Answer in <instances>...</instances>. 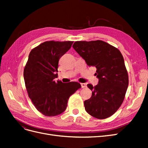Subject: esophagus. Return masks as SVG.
I'll return each mask as SVG.
<instances>
[{"label": "esophagus", "mask_w": 148, "mask_h": 148, "mask_svg": "<svg viewBox=\"0 0 148 148\" xmlns=\"http://www.w3.org/2000/svg\"><path fill=\"white\" fill-rule=\"evenodd\" d=\"M81 86H82V88H86V83H81Z\"/></svg>", "instance_id": "34e87169"}]
</instances>
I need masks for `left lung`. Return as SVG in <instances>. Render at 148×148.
I'll return each instance as SVG.
<instances>
[{"label":"left lung","mask_w":148,"mask_h":148,"mask_svg":"<svg viewBox=\"0 0 148 148\" xmlns=\"http://www.w3.org/2000/svg\"><path fill=\"white\" fill-rule=\"evenodd\" d=\"M73 47L89 66L96 68L99 79L90 99L84 102L87 112L99 119L112 115L124 100L128 86V75L123 57L118 49L101 40L76 41Z\"/></svg>","instance_id":"left-lung-1"}]
</instances>
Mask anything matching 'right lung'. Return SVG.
<instances>
[{
  "label": "right lung",
  "mask_w": 148,
  "mask_h": 148,
  "mask_svg": "<svg viewBox=\"0 0 148 148\" xmlns=\"http://www.w3.org/2000/svg\"><path fill=\"white\" fill-rule=\"evenodd\" d=\"M73 41H46L30 52L24 69L28 96L36 109L53 117L65 110L71 95L81 88L78 82L64 83L58 77L59 60L71 48Z\"/></svg>",
  "instance_id": "right-lung-1"
}]
</instances>
